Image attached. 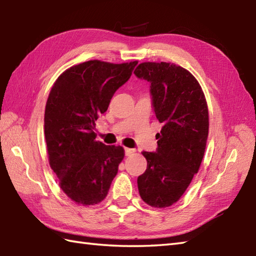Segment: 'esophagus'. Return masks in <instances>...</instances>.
I'll return each instance as SVG.
<instances>
[{"label": "esophagus", "instance_id": "34e87169", "mask_svg": "<svg viewBox=\"0 0 256 256\" xmlns=\"http://www.w3.org/2000/svg\"><path fill=\"white\" fill-rule=\"evenodd\" d=\"M124 150H125V155H126V156H131L132 154H134V153H135V150H134L133 148H124Z\"/></svg>", "mask_w": 256, "mask_h": 256}]
</instances>
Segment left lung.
<instances>
[{
    "label": "left lung",
    "instance_id": "8db88e82",
    "mask_svg": "<svg viewBox=\"0 0 256 256\" xmlns=\"http://www.w3.org/2000/svg\"><path fill=\"white\" fill-rule=\"evenodd\" d=\"M148 80L152 106L162 123L156 152H143L148 168L138 178L140 196L155 208L179 200L197 174L209 131L206 98L188 70L168 62H143L134 72Z\"/></svg>",
    "mask_w": 256,
    "mask_h": 256
}]
</instances>
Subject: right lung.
Instances as JSON below:
<instances>
[{"label": "right lung", "mask_w": 256, "mask_h": 256, "mask_svg": "<svg viewBox=\"0 0 256 256\" xmlns=\"http://www.w3.org/2000/svg\"><path fill=\"white\" fill-rule=\"evenodd\" d=\"M136 64H79L59 76L50 92L45 108L50 164L62 192L74 202H101L116 176L124 150L96 140V121Z\"/></svg>", "instance_id": "1"}]
</instances>
